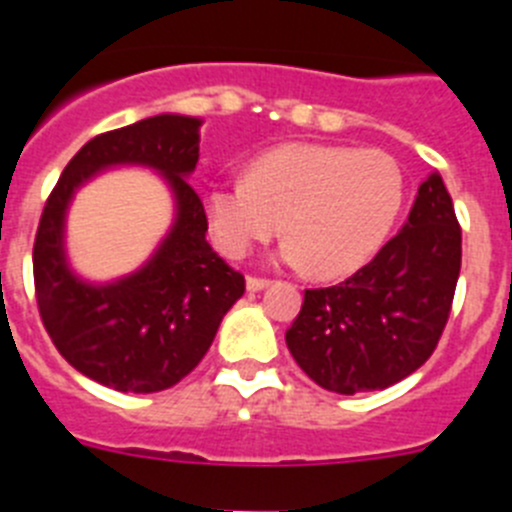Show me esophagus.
<instances>
[{
	"instance_id": "obj_1",
	"label": "esophagus",
	"mask_w": 512,
	"mask_h": 512,
	"mask_svg": "<svg viewBox=\"0 0 512 512\" xmlns=\"http://www.w3.org/2000/svg\"><path fill=\"white\" fill-rule=\"evenodd\" d=\"M246 287H248V292H261V289H264V287H269V279H264V277H248L246 279Z\"/></svg>"
}]
</instances>
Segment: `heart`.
Returning a JSON list of instances; mask_svg holds the SVG:
<instances>
[{
  "label": "heart",
  "mask_w": 512,
  "mask_h": 512,
  "mask_svg": "<svg viewBox=\"0 0 512 512\" xmlns=\"http://www.w3.org/2000/svg\"><path fill=\"white\" fill-rule=\"evenodd\" d=\"M405 200V179L390 153L325 143H284L248 164L246 179L205 192L212 241L228 259L287 235L282 259L336 279L361 269L382 248Z\"/></svg>",
  "instance_id": "obj_1"
}]
</instances>
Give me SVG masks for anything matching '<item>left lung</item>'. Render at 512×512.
Segmentation results:
<instances>
[{
	"label": "left lung",
	"instance_id": "left-lung-1",
	"mask_svg": "<svg viewBox=\"0 0 512 512\" xmlns=\"http://www.w3.org/2000/svg\"><path fill=\"white\" fill-rule=\"evenodd\" d=\"M461 269V228L431 174L395 238L336 287L305 289L287 348L302 372L338 395L384 390L438 346Z\"/></svg>",
	"mask_w": 512,
	"mask_h": 512
}]
</instances>
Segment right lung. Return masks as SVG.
Masks as SVG:
<instances>
[{"mask_svg": "<svg viewBox=\"0 0 512 512\" xmlns=\"http://www.w3.org/2000/svg\"><path fill=\"white\" fill-rule=\"evenodd\" d=\"M200 117L156 115L92 138L53 187L33 246L35 300L58 354L117 392H161L207 354L246 279L207 243L205 207L187 176L200 161ZM112 165H148L175 194V225L128 278L84 283L70 271L62 230L73 192Z\"/></svg>", "mask_w": 512, "mask_h": 512, "instance_id": "obj_1", "label": "right lung"}]
</instances>
